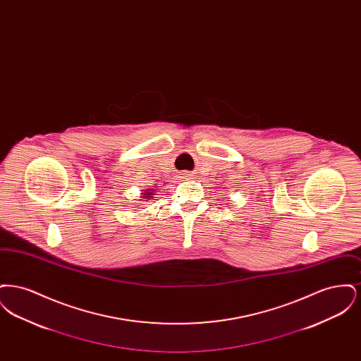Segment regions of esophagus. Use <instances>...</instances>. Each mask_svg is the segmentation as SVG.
Wrapping results in <instances>:
<instances>
[{
    "label": "esophagus",
    "mask_w": 361,
    "mask_h": 361,
    "mask_svg": "<svg viewBox=\"0 0 361 361\" xmlns=\"http://www.w3.org/2000/svg\"><path fill=\"white\" fill-rule=\"evenodd\" d=\"M185 178H192V174H189V173H185V176H184Z\"/></svg>",
    "instance_id": "34e87169"
}]
</instances>
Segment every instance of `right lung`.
Masks as SVG:
<instances>
[{"label":"right lung","instance_id":"1","mask_svg":"<svg viewBox=\"0 0 361 361\" xmlns=\"http://www.w3.org/2000/svg\"><path fill=\"white\" fill-rule=\"evenodd\" d=\"M152 190H154V189H152ZM153 195H154L153 192H150L149 189H146V190H143V192H142V199H140V200H143V199L149 200V199H152V197H153ZM143 202H145V200H143ZM137 204H140V203H137Z\"/></svg>","mask_w":361,"mask_h":361}]
</instances>
